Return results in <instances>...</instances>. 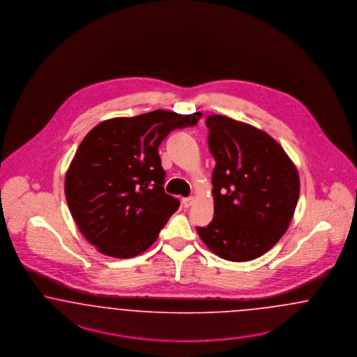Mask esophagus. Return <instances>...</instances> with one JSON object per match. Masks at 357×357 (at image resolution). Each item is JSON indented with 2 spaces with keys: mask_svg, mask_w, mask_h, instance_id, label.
Masks as SVG:
<instances>
[{
  "mask_svg": "<svg viewBox=\"0 0 357 357\" xmlns=\"http://www.w3.org/2000/svg\"><path fill=\"white\" fill-rule=\"evenodd\" d=\"M194 203V197H190V198H183L182 199V204H183V207L185 208H188L191 204Z\"/></svg>",
  "mask_w": 357,
  "mask_h": 357,
  "instance_id": "obj_1",
  "label": "esophagus"
}]
</instances>
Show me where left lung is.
Masks as SVG:
<instances>
[{
    "instance_id": "left-lung-1",
    "label": "left lung",
    "mask_w": 357,
    "mask_h": 357,
    "mask_svg": "<svg viewBox=\"0 0 357 357\" xmlns=\"http://www.w3.org/2000/svg\"><path fill=\"white\" fill-rule=\"evenodd\" d=\"M208 149L214 157V218L197 227L222 259L261 257L288 229L299 200L298 170L267 132L225 115H210Z\"/></svg>"
}]
</instances>
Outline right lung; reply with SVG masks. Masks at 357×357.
<instances>
[{"instance_id":"1","label":"right lung","mask_w":357,"mask_h":357,"mask_svg":"<svg viewBox=\"0 0 357 357\" xmlns=\"http://www.w3.org/2000/svg\"><path fill=\"white\" fill-rule=\"evenodd\" d=\"M200 116L155 110L107 119L89 131L66 172L65 195L78 229L100 252L128 259L157 241L181 204L165 192L158 147Z\"/></svg>"}]
</instances>
